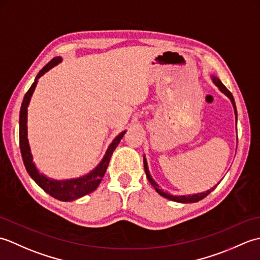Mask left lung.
<instances>
[{
	"instance_id": "left-lung-1",
	"label": "left lung",
	"mask_w": 260,
	"mask_h": 260,
	"mask_svg": "<svg viewBox=\"0 0 260 260\" xmlns=\"http://www.w3.org/2000/svg\"><path fill=\"white\" fill-rule=\"evenodd\" d=\"M212 80H213V82L215 84V86L217 87H219V89L221 90L223 93H225V95H227L229 98H230V101H231V103H233V105H234V108H235V113H236V117H237V108H236V104H235V99H234V96H233V93H231L227 88H225V86L222 84L221 81H220L217 77H212ZM144 169H145V173H146V176H147V179H148V181H150V183L153 185V187L154 189L156 190V192L158 193V194H161L162 197H164V198H167V199H169V200H172V201H176V202H182V203H191V202H198V201H200V200H202L203 198H206L209 193H211V191H213V189L214 187H212L211 190H208V191H206V192H203V193H198V194H194V196H181V197H174V196H170L169 193H165V192H163L161 189H159V186L155 183V181H154L153 179H152V176H151V174H150V172H148V169H147V163H146V158L144 157Z\"/></svg>"
}]
</instances>
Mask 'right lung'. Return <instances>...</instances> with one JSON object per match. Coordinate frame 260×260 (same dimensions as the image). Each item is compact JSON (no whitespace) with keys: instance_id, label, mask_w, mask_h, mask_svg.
I'll list each match as a JSON object with an SVG mask.
<instances>
[{"instance_id":"right-lung-1","label":"right lung","mask_w":260,"mask_h":260,"mask_svg":"<svg viewBox=\"0 0 260 260\" xmlns=\"http://www.w3.org/2000/svg\"><path fill=\"white\" fill-rule=\"evenodd\" d=\"M60 61H61V58L57 57V58H53L50 62H48L45 67L39 71V74L37 75L35 79V82H33L31 87L29 88V90H27L24 95L23 102H22V105H21V110H20L19 140H20L21 155H22V159H23L24 167L27 171V173H29L31 178L35 180L36 183L40 186L42 190H45L48 194H50L54 199H58L60 201H73V200H76V199H79L81 197L88 194V193L92 192L98 186V184L101 183V181L105 175V172H106L107 170L110 157H112V154L115 151V148L117 147L120 140L123 139L125 132L120 133L113 141L112 144L109 145L108 150L103 158V161L99 163L98 167L93 171H91L89 174L82 176V178L67 180V181H54L51 179H48L47 176H45L41 173H39L35 163L32 162V155H31L29 142H27V137H26L27 136V131H26L27 129L26 128L27 110L26 109L33 93V90H35V88L37 86L38 79L40 78L43 74L47 73L49 69H51L53 66H56Z\"/></svg>"}]
</instances>
